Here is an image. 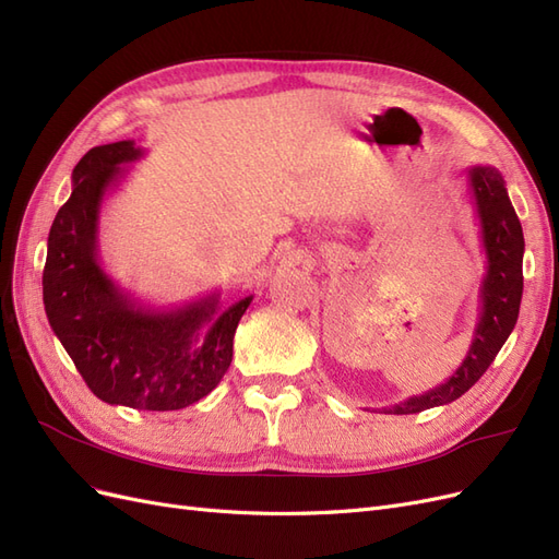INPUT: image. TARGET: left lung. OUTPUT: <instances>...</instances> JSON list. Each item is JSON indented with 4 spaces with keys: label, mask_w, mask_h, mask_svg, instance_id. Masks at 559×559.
Returning <instances> with one entry per match:
<instances>
[{
    "label": "left lung",
    "mask_w": 559,
    "mask_h": 559,
    "mask_svg": "<svg viewBox=\"0 0 559 559\" xmlns=\"http://www.w3.org/2000/svg\"><path fill=\"white\" fill-rule=\"evenodd\" d=\"M468 186L480 222L483 247L487 257V273L480 284V317L476 331H473V343L462 366L443 384L382 408L386 415L421 413L436 408V405L452 403L466 394L483 378L515 329L522 300L524 253L520 218L511 205L506 181L497 167H468Z\"/></svg>",
    "instance_id": "8db88e82"
}]
</instances>
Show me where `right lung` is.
<instances>
[{
	"label": "right lung",
	"mask_w": 559,
	"mask_h": 559,
	"mask_svg": "<svg viewBox=\"0 0 559 559\" xmlns=\"http://www.w3.org/2000/svg\"><path fill=\"white\" fill-rule=\"evenodd\" d=\"M142 158L132 140L91 148L72 173V195L48 233L44 308L81 378L105 403L181 411L205 399L233 361V337L253 296L218 310V294L154 308L126 294L99 265V207Z\"/></svg>",
	"instance_id": "add662e5"
}]
</instances>
